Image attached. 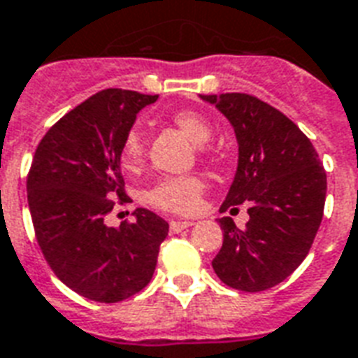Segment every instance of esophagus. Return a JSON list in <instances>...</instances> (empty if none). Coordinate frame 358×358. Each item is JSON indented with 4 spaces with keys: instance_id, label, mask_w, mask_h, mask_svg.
<instances>
[{
    "instance_id": "obj_1",
    "label": "esophagus",
    "mask_w": 358,
    "mask_h": 358,
    "mask_svg": "<svg viewBox=\"0 0 358 358\" xmlns=\"http://www.w3.org/2000/svg\"><path fill=\"white\" fill-rule=\"evenodd\" d=\"M193 223L191 222H171V225H169V231L173 234L176 233H182V231H185V229H189Z\"/></svg>"
}]
</instances>
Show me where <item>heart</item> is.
Masks as SVG:
<instances>
[{"label": "heart", "mask_w": 358, "mask_h": 358, "mask_svg": "<svg viewBox=\"0 0 358 358\" xmlns=\"http://www.w3.org/2000/svg\"><path fill=\"white\" fill-rule=\"evenodd\" d=\"M173 124L184 131L193 143H208L212 136V125L195 110H178L173 114ZM144 163V143L138 131H131L125 136L122 146V165L125 171L135 173ZM203 180L195 174H180V176H165L157 180L144 193V201L163 212L173 214H193L201 206L203 195Z\"/></svg>", "instance_id": "obj_1"}]
</instances>
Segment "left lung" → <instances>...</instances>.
I'll return each instance as SVG.
<instances>
[{
    "label": "left lung",
    "mask_w": 358,
    "mask_h": 358,
    "mask_svg": "<svg viewBox=\"0 0 358 358\" xmlns=\"http://www.w3.org/2000/svg\"><path fill=\"white\" fill-rule=\"evenodd\" d=\"M231 122L238 167L222 212L248 206L245 229L220 217L223 245L212 261L225 285L266 291L291 276L323 220L327 174L302 131L278 108L248 94L201 95Z\"/></svg>",
    "instance_id": "8db88e82"
}]
</instances>
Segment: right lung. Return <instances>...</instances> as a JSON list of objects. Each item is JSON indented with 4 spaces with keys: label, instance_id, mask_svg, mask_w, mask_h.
<instances>
[{
    "label": "right lung",
    "instance_id": "1",
    "mask_svg": "<svg viewBox=\"0 0 358 358\" xmlns=\"http://www.w3.org/2000/svg\"><path fill=\"white\" fill-rule=\"evenodd\" d=\"M155 101L157 95L103 90L52 125L35 150L27 174L35 236L54 274L84 299L120 302L154 276L169 223L146 208L120 227H108L105 215L116 203H129L122 146L136 114Z\"/></svg>",
    "mask_w": 358,
    "mask_h": 358
}]
</instances>
